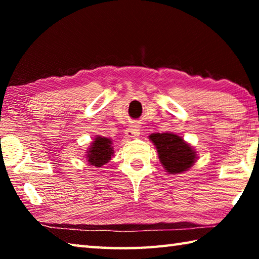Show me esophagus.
Here are the masks:
<instances>
[{
  "mask_svg": "<svg viewBox=\"0 0 259 259\" xmlns=\"http://www.w3.org/2000/svg\"><path fill=\"white\" fill-rule=\"evenodd\" d=\"M139 129L137 128V126H130V128H128L125 130V137L129 138V139H134L136 137H138L139 136Z\"/></svg>",
  "mask_w": 259,
  "mask_h": 259,
  "instance_id": "obj_1",
  "label": "esophagus"
}]
</instances>
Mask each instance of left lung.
<instances>
[{
    "label": "left lung",
    "instance_id": "1",
    "mask_svg": "<svg viewBox=\"0 0 259 259\" xmlns=\"http://www.w3.org/2000/svg\"><path fill=\"white\" fill-rule=\"evenodd\" d=\"M150 139L155 145L166 172L174 175L184 172L195 162L196 152L176 134H152Z\"/></svg>",
    "mask_w": 259,
    "mask_h": 259
}]
</instances>
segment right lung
Segmentation results:
<instances>
[{
  "label": "right lung",
  "instance_id": "right-lung-1",
  "mask_svg": "<svg viewBox=\"0 0 259 259\" xmlns=\"http://www.w3.org/2000/svg\"><path fill=\"white\" fill-rule=\"evenodd\" d=\"M88 153V162L94 166H102L103 164L107 163L111 160V157L114 153L112 140L105 137H100L98 136L95 138V142L89 148Z\"/></svg>",
  "mask_w": 259,
  "mask_h": 259
}]
</instances>
